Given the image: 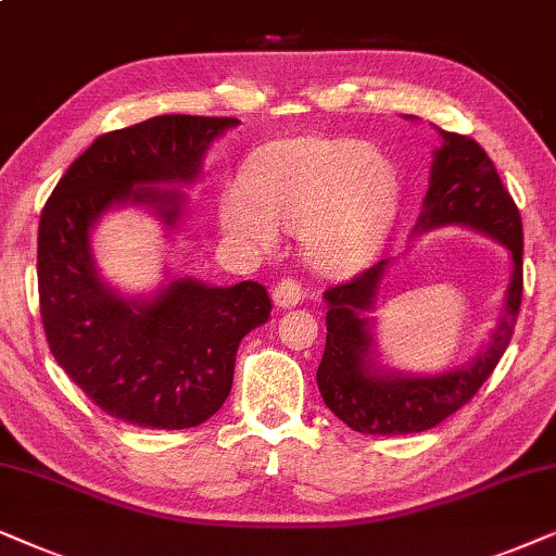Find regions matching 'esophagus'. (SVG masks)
<instances>
[{"mask_svg":"<svg viewBox=\"0 0 556 556\" xmlns=\"http://www.w3.org/2000/svg\"><path fill=\"white\" fill-rule=\"evenodd\" d=\"M271 300L279 309H290L302 302V287L294 279H282V282L274 285Z\"/></svg>","mask_w":556,"mask_h":556,"instance_id":"obj_1","label":"esophagus"}]
</instances>
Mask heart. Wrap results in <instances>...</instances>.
Listing matches in <instances>:
<instances>
[{
    "instance_id": "1",
    "label": "heart",
    "mask_w": 556,
    "mask_h": 556,
    "mask_svg": "<svg viewBox=\"0 0 556 556\" xmlns=\"http://www.w3.org/2000/svg\"><path fill=\"white\" fill-rule=\"evenodd\" d=\"M399 182L387 154L358 139L290 137L258 150L220 201V226L251 251H271L298 226L305 262L340 277L361 269L387 233Z\"/></svg>"
}]
</instances>
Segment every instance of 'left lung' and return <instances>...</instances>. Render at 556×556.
Returning a JSON list of instances; mask_svg holds the SVG:
<instances>
[{"mask_svg": "<svg viewBox=\"0 0 556 556\" xmlns=\"http://www.w3.org/2000/svg\"><path fill=\"white\" fill-rule=\"evenodd\" d=\"M442 147L429 169L425 211L414 233L468 226L501 241L510 254V282L491 340L470 364L434 376H409L376 364L371 313L389 258L323 294L328 338L317 389L328 409L364 434H412L438 427L483 387L514 336L523 292V228L514 198L476 139L440 129Z\"/></svg>", "mask_w": 556, "mask_h": 556, "instance_id": "obj_1", "label": "left lung"}]
</instances>
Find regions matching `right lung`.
<instances>
[{"label":"right lung","mask_w":556,"mask_h":556,"mask_svg":"<svg viewBox=\"0 0 556 556\" xmlns=\"http://www.w3.org/2000/svg\"><path fill=\"white\" fill-rule=\"evenodd\" d=\"M231 116L165 114L101 135L55 185L37 231L40 315L58 366L111 417L150 429H188L231 394L236 351L269 320L258 282L211 287L182 277L152 298H124L99 277L91 228L118 205H147L167 231L182 192L201 175Z\"/></svg>","instance_id":"right-lung-1"}]
</instances>
